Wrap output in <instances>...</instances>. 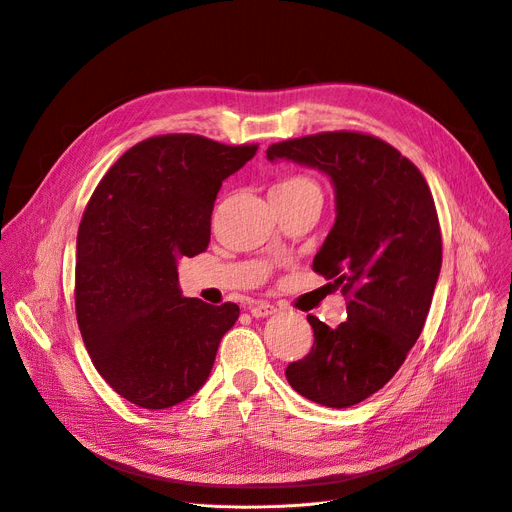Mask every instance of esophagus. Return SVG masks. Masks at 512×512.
<instances>
[{
    "instance_id": "1",
    "label": "esophagus",
    "mask_w": 512,
    "mask_h": 512,
    "mask_svg": "<svg viewBox=\"0 0 512 512\" xmlns=\"http://www.w3.org/2000/svg\"><path fill=\"white\" fill-rule=\"evenodd\" d=\"M249 310H251V314L255 318H265V316H271V314L277 312V308L273 304H269V302H251Z\"/></svg>"
}]
</instances>
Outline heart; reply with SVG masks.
<instances>
[{"label":"heart","instance_id":"heart-1","mask_svg":"<svg viewBox=\"0 0 512 512\" xmlns=\"http://www.w3.org/2000/svg\"><path fill=\"white\" fill-rule=\"evenodd\" d=\"M316 185L312 179L304 177V175H292L286 177L282 183H277L273 192H298V190H314Z\"/></svg>","mask_w":512,"mask_h":512}]
</instances>
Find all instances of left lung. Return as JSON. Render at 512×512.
Segmentation results:
<instances>
[{
    "instance_id": "8db88e82",
    "label": "left lung",
    "mask_w": 512,
    "mask_h": 512,
    "mask_svg": "<svg viewBox=\"0 0 512 512\" xmlns=\"http://www.w3.org/2000/svg\"><path fill=\"white\" fill-rule=\"evenodd\" d=\"M286 159L331 177L335 224L314 271L349 298L331 329L308 314L310 353L286 378L304 398L349 408L384 388L421 335L441 271V228L429 185L406 157L376 136L320 132L271 145Z\"/></svg>"
}]
</instances>
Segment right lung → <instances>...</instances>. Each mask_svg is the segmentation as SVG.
<instances>
[{"mask_svg":"<svg viewBox=\"0 0 512 512\" xmlns=\"http://www.w3.org/2000/svg\"><path fill=\"white\" fill-rule=\"evenodd\" d=\"M257 153L198 134L134 145L104 175L77 232L75 312L100 376L128 402L161 410L208 380L239 306L179 290L177 259L210 243L222 181Z\"/></svg>","mask_w":512,"mask_h":512,"instance_id":"1","label":"right lung"}]
</instances>
